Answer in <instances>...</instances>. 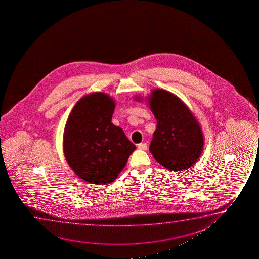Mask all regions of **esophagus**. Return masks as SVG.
<instances>
[{"label": "esophagus", "instance_id": "1", "mask_svg": "<svg viewBox=\"0 0 259 259\" xmlns=\"http://www.w3.org/2000/svg\"><path fill=\"white\" fill-rule=\"evenodd\" d=\"M139 149H142V150H146L147 149V148H148V145L146 144V143H140V144H138Z\"/></svg>", "mask_w": 259, "mask_h": 259}]
</instances>
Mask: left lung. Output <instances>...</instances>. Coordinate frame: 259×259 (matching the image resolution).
I'll list each match as a JSON object with an SVG mask.
<instances>
[{"instance_id":"left-lung-1","label":"left lung","mask_w":259,"mask_h":259,"mask_svg":"<svg viewBox=\"0 0 259 259\" xmlns=\"http://www.w3.org/2000/svg\"><path fill=\"white\" fill-rule=\"evenodd\" d=\"M149 104L156 119L149 146L155 159L171 171L193 166L204 143L197 119L178 96L163 89L152 91Z\"/></svg>"}]
</instances>
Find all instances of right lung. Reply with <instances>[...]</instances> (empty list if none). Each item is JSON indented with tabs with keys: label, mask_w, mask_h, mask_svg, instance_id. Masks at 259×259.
Segmentation results:
<instances>
[{
	"label": "right lung",
	"mask_w": 259,
	"mask_h": 259,
	"mask_svg": "<svg viewBox=\"0 0 259 259\" xmlns=\"http://www.w3.org/2000/svg\"><path fill=\"white\" fill-rule=\"evenodd\" d=\"M114 109L110 96L92 93L75 104L65 124V159L78 177L92 184L115 181L136 149L124 131L111 123Z\"/></svg>",
	"instance_id": "1"
}]
</instances>
